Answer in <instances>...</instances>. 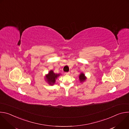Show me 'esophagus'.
Returning a JSON list of instances; mask_svg holds the SVG:
<instances>
[{
	"label": "esophagus",
	"instance_id": "34e87169",
	"mask_svg": "<svg viewBox=\"0 0 129 129\" xmlns=\"http://www.w3.org/2000/svg\"><path fill=\"white\" fill-rule=\"evenodd\" d=\"M65 75H70V72H65Z\"/></svg>",
	"mask_w": 129,
	"mask_h": 129
}]
</instances>
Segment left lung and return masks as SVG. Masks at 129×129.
<instances>
[{"mask_svg":"<svg viewBox=\"0 0 129 129\" xmlns=\"http://www.w3.org/2000/svg\"><path fill=\"white\" fill-rule=\"evenodd\" d=\"M79 78L80 82L81 83H83V82H84L87 79V77L85 76V74L83 72H81L80 73V75L79 76Z\"/></svg>","mask_w":129,"mask_h":129,"instance_id":"1","label":"left lung"}]
</instances>
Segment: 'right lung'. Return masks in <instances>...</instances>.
<instances>
[{"instance_id":"1","label":"right lung","mask_w":129,"mask_h":129,"mask_svg":"<svg viewBox=\"0 0 129 129\" xmlns=\"http://www.w3.org/2000/svg\"><path fill=\"white\" fill-rule=\"evenodd\" d=\"M60 75H61L60 73L56 74V73H54L52 70H51L48 72L47 74L45 75L44 79L49 85H53L56 83V81L57 78L60 76Z\"/></svg>"}]
</instances>
